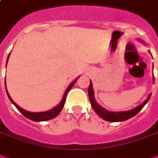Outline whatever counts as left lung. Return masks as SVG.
I'll list each match as a JSON object with an SVG mask.
<instances>
[{"instance_id":"left-lung-1","label":"left lung","mask_w":158,"mask_h":158,"mask_svg":"<svg viewBox=\"0 0 158 158\" xmlns=\"http://www.w3.org/2000/svg\"><path fill=\"white\" fill-rule=\"evenodd\" d=\"M154 76H153V82H154ZM89 93V101H90L91 106L94 109V110L97 113V115H100V117L106 120L107 121H111V122H117V121H127L130 118L135 116L137 113H138L141 109L144 107V106L148 102V100L152 96V94H149L148 99L145 100L144 102L141 105H140L135 109H132L128 111H121V112H111L109 111L105 108H103L102 106H100L98 103L94 100V90H93V86H92V83L90 81L89 86L88 89Z\"/></svg>"}]
</instances>
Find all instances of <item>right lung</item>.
<instances>
[{
  "instance_id": "1",
  "label": "right lung",
  "mask_w": 158,
  "mask_h": 158,
  "mask_svg": "<svg viewBox=\"0 0 158 158\" xmlns=\"http://www.w3.org/2000/svg\"><path fill=\"white\" fill-rule=\"evenodd\" d=\"M9 55H10V54H9ZM9 55H8L6 64H7V62H8ZM78 79H79V78H77L75 80H73V82L69 85V87L67 88V89H66L65 92H64V96H63V99H62L61 102L59 103L58 106H55L53 109H52V110H48V111H45V112H29L25 110H23V108L19 107V106H17V104L12 100V99L10 98V96L9 95V94H8L7 89H6V90L8 98H9V100H10V102L12 103L14 106L17 107V110H19V111L21 112L24 116H25V117L28 118L29 120H31V121H48V120H52V119L56 117V116H57V115L61 112V110H63V108H64V103H65V100H66V97H67L68 93H69V91L71 89V88H72L73 85H74V84H75ZM5 85H6V80H5Z\"/></svg>"
}]
</instances>
